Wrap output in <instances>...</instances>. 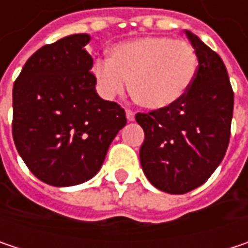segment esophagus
<instances>
[{"label": "esophagus", "instance_id": "obj_1", "mask_svg": "<svg viewBox=\"0 0 248 248\" xmlns=\"http://www.w3.org/2000/svg\"><path fill=\"white\" fill-rule=\"evenodd\" d=\"M126 119H127L129 122L135 121V113H133L132 110H129V109H126Z\"/></svg>", "mask_w": 248, "mask_h": 248}]
</instances>
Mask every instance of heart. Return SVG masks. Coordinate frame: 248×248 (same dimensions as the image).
Wrapping results in <instances>:
<instances>
[{"instance_id":"heart-1","label":"heart","mask_w":248,"mask_h":248,"mask_svg":"<svg viewBox=\"0 0 248 248\" xmlns=\"http://www.w3.org/2000/svg\"><path fill=\"white\" fill-rule=\"evenodd\" d=\"M197 66V54L189 43L145 35L115 44L109 60H97L93 73L106 97L124 93L130 80V93L136 103L149 110H165L185 97Z\"/></svg>"}]
</instances>
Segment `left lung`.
Returning a JSON list of instances; mask_svg holds the SVG:
<instances>
[{"instance_id":"1","label":"left lung","mask_w":248,"mask_h":248,"mask_svg":"<svg viewBox=\"0 0 248 248\" xmlns=\"http://www.w3.org/2000/svg\"><path fill=\"white\" fill-rule=\"evenodd\" d=\"M185 32L198 59L191 89L170 109L136 115L145 132L142 170L154 186L168 194L189 192L217 170L230 142L234 108L221 57L195 34Z\"/></svg>"}]
</instances>
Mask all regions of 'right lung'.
<instances>
[{
	"label": "right lung",
	"mask_w": 248,
	"mask_h": 248,
	"mask_svg": "<svg viewBox=\"0 0 248 248\" xmlns=\"http://www.w3.org/2000/svg\"><path fill=\"white\" fill-rule=\"evenodd\" d=\"M89 34L37 50L13 87V138L28 170L53 186L93 178L126 124L124 110L96 93Z\"/></svg>",
	"instance_id": "add662e5"
}]
</instances>
